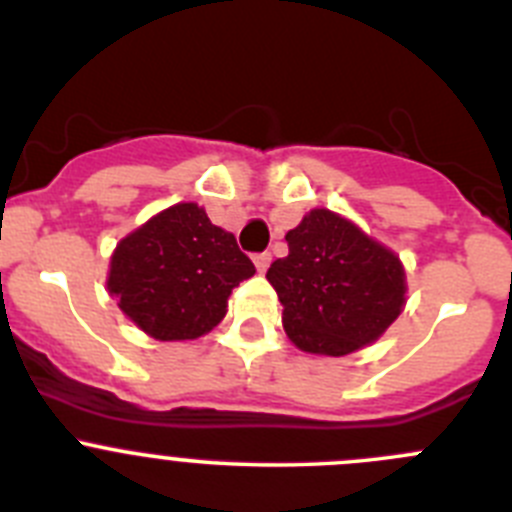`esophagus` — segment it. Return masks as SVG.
<instances>
[{
  "mask_svg": "<svg viewBox=\"0 0 512 512\" xmlns=\"http://www.w3.org/2000/svg\"><path fill=\"white\" fill-rule=\"evenodd\" d=\"M253 264H256V269H259V274H264V271L269 269V264H271V253H269V251L256 253V256H253Z\"/></svg>",
  "mask_w": 512,
  "mask_h": 512,
  "instance_id": "esophagus-1",
  "label": "esophagus"
}]
</instances>
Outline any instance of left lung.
Here are the masks:
<instances>
[{"label":"left lung","instance_id":"left-lung-1","mask_svg":"<svg viewBox=\"0 0 512 512\" xmlns=\"http://www.w3.org/2000/svg\"><path fill=\"white\" fill-rule=\"evenodd\" d=\"M284 241L289 253L269 266L266 279L300 351L354 354L395 323L408 289L405 269L359 225L330 210H310Z\"/></svg>","mask_w":512,"mask_h":512}]
</instances>
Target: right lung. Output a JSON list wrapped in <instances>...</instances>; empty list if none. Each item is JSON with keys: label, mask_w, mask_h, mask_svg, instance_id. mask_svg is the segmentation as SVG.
Instances as JSON below:
<instances>
[{"label": "right lung", "mask_w": 512, "mask_h": 512, "mask_svg": "<svg viewBox=\"0 0 512 512\" xmlns=\"http://www.w3.org/2000/svg\"><path fill=\"white\" fill-rule=\"evenodd\" d=\"M253 274L233 233L194 202H179L117 243L107 289L151 338L192 341L225 318L233 287Z\"/></svg>", "instance_id": "add662e5"}]
</instances>
